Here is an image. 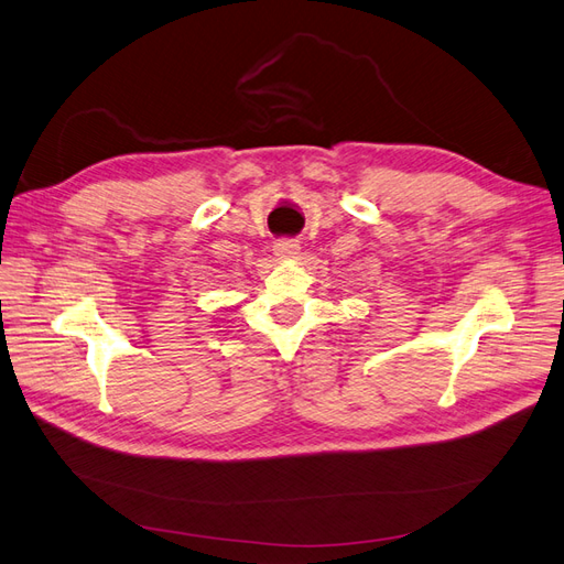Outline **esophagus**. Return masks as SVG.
Masks as SVG:
<instances>
[{"label":"esophagus","mask_w":564,"mask_h":564,"mask_svg":"<svg viewBox=\"0 0 564 564\" xmlns=\"http://www.w3.org/2000/svg\"><path fill=\"white\" fill-rule=\"evenodd\" d=\"M299 242L296 240H278L275 247H272V251H275L278 259H294V256L299 253Z\"/></svg>","instance_id":"34e87169"}]
</instances>
